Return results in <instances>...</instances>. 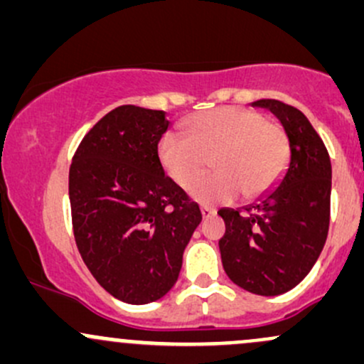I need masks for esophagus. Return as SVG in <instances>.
Here are the masks:
<instances>
[{
	"instance_id": "1",
	"label": "esophagus",
	"mask_w": 364,
	"mask_h": 364,
	"mask_svg": "<svg viewBox=\"0 0 364 364\" xmlns=\"http://www.w3.org/2000/svg\"><path fill=\"white\" fill-rule=\"evenodd\" d=\"M215 213H217V212H215L213 208H210V206H201V215H203V218L213 217Z\"/></svg>"
}]
</instances>
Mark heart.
Masks as SVG:
<instances>
[{
	"label": "heart",
	"instance_id": "b5f03b06",
	"mask_svg": "<svg viewBox=\"0 0 364 364\" xmlns=\"http://www.w3.org/2000/svg\"><path fill=\"white\" fill-rule=\"evenodd\" d=\"M290 158L283 128L260 112L218 107L183 123V136L166 134L158 144V159L168 177L187 187L210 159L215 174L191 186L199 203H228L240 193L259 198L279 182Z\"/></svg>",
	"mask_w": 364,
	"mask_h": 364
}]
</instances>
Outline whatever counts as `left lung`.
Instances as JSON below:
<instances>
[{
	"label": "left lung",
	"instance_id": "obj_1",
	"mask_svg": "<svg viewBox=\"0 0 364 364\" xmlns=\"http://www.w3.org/2000/svg\"><path fill=\"white\" fill-rule=\"evenodd\" d=\"M283 124L290 161L277 187L240 210L222 208V265L234 284L262 296L295 288L321 253L330 225L331 163L321 136L291 105L274 99L252 102Z\"/></svg>",
	"mask_w": 364,
	"mask_h": 364
}]
</instances>
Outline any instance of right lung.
<instances>
[{
	"instance_id": "right-lung-1",
	"label": "right lung",
	"mask_w": 364,
	"mask_h": 364,
	"mask_svg": "<svg viewBox=\"0 0 364 364\" xmlns=\"http://www.w3.org/2000/svg\"><path fill=\"white\" fill-rule=\"evenodd\" d=\"M168 127L165 111L119 105L83 136L69 168L81 259L105 291L134 306L171 290L201 222L158 159Z\"/></svg>"
}]
</instances>
